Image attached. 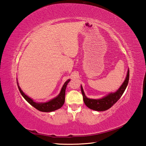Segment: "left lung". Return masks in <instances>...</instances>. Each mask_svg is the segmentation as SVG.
I'll return each instance as SVG.
<instances>
[{
  "label": "left lung",
  "mask_w": 146,
  "mask_h": 146,
  "mask_svg": "<svg viewBox=\"0 0 146 146\" xmlns=\"http://www.w3.org/2000/svg\"><path fill=\"white\" fill-rule=\"evenodd\" d=\"M129 79V70L128 69L126 76L124 82L122 84L121 86L116 90L115 92L109 93L106 96L103 97L102 98L98 99H89L87 98L85 95V93L84 92L82 86H81V92L83 96V100L87 108L90 109L94 110L97 111H104L106 110L111 108V107L114 104L115 102H117V100L121 98L122 96L123 93L124 92L126 87L127 86Z\"/></svg>",
  "instance_id": "1"
}]
</instances>
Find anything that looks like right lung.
Segmentation results:
<instances>
[{
	"label": "right lung",
	"instance_id": "right-lung-1",
	"mask_svg": "<svg viewBox=\"0 0 146 146\" xmlns=\"http://www.w3.org/2000/svg\"><path fill=\"white\" fill-rule=\"evenodd\" d=\"M70 79H68L67 81L65 82L64 85L61 89L59 94L58 95L56 98H55L52 99L50 100L49 101L46 102H35L33 99H32L31 98H29L26 94H25L24 92L22 91L21 87L19 86V83L17 82L18 88L19 89L21 95L23 96V98L27 100V101L30 104L36 109L38 110L39 111L44 112H52L56 110L60 109L62 107L65 102V94H66V89L67 84L69 82Z\"/></svg>",
	"mask_w": 146,
	"mask_h": 146
}]
</instances>
